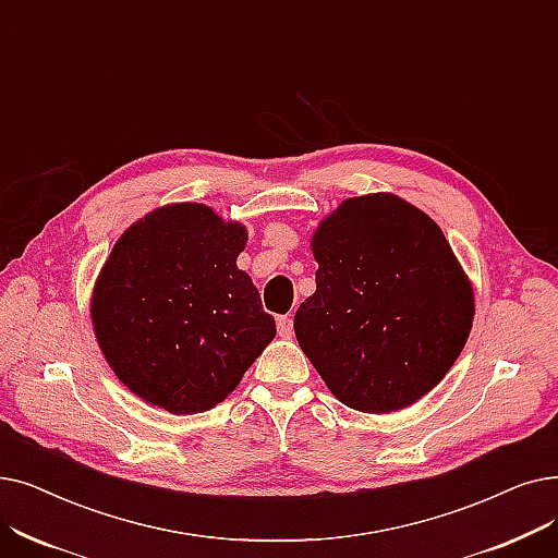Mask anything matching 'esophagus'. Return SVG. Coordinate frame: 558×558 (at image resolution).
<instances>
[{"label":"esophagus","instance_id":"34e87169","mask_svg":"<svg viewBox=\"0 0 558 558\" xmlns=\"http://www.w3.org/2000/svg\"><path fill=\"white\" fill-rule=\"evenodd\" d=\"M278 335L280 337H292L294 335L292 314H284V317H278Z\"/></svg>","mask_w":558,"mask_h":558}]
</instances>
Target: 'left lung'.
I'll use <instances>...</instances> for the list:
<instances>
[{"label": "left lung", "instance_id": "8db88e82", "mask_svg": "<svg viewBox=\"0 0 558 558\" xmlns=\"http://www.w3.org/2000/svg\"><path fill=\"white\" fill-rule=\"evenodd\" d=\"M317 292L296 339L328 390L360 413L413 405L463 351L474 292L433 219L392 193L349 198L312 236Z\"/></svg>", "mask_w": 558, "mask_h": 558}]
</instances>
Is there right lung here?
Returning <instances> with one entry per match:
<instances>
[{
    "label": "right lung",
    "instance_id": "1",
    "mask_svg": "<svg viewBox=\"0 0 558 558\" xmlns=\"http://www.w3.org/2000/svg\"><path fill=\"white\" fill-rule=\"evenodd\" d=\"M248 232L201 203L130 226L93 289L95 337L130 390L173 415L221 403L276 337L251 276Z\"/></svg>",
    "mask_w": 558,
    "mask_h": 558
}]
</instances>
